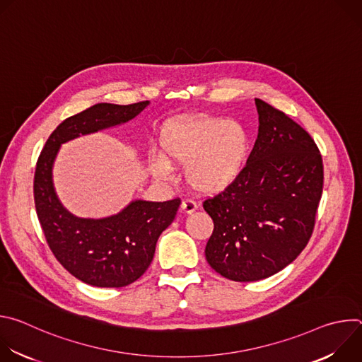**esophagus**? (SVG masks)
<instances>
[{
  "label": "esophagus",
  "instance_id": "1",
  "mask_svg": "<svg viewBox=\"0 0 362 362\" xmlns=\"http://www.w3.org/2000/svg\"><path fill=\"white\" fill-rule=\"evenodd\" d=\"M180 208H182V211H183L185 214H193V212L197 209V204H196V202L192 200V199H183V200H182V204H180Z\"/></svg>",
  "mask_w": 362,
  "mask_h": 362
}]
</instances>
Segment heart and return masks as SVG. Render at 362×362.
<instances>
[{"instance_id":"obj_1","label":"heart","mask_w":362,"mask_h":362,"mask_svg":"<svg viewBox=\"0 0 362 362\" xmlns=\"http://www.w3.org/2000/svg\"><path fill=\"white\" fill-rule=\"evenodd\" d=\"M160 156L150 160L154 175L166 177L169 163L185 166L186 182L199 193L216 194L229 189L243 175L250 136L236 120L193 116L169 123L160 134Z\"/></svg>"}]
</instances>
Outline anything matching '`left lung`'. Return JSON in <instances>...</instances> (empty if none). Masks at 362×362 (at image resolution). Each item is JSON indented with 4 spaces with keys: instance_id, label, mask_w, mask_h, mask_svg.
<instances>
[{
    "instance_id": "8db88e82",
    "label": "left lung",
    "mask_w": 362,
    "mask_h": 362,
    "mask_svg": "<svg viewBox=\"0 0 362 362\" xmlns=\"http://www.w3.org/2000/svg\"><path fill=\"white\" fill-rule=\"evenodd\" d=\"M255 105L259 133L243 175L203 202L214 219L206 261L236 282L265 279L296 259L313 236L324 186L314 139L264 100Z\"/></svg>"
}]
</instances>
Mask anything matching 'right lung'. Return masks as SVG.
<instances>
[{"label": "right lung", "mask_w": 362, "mask_h": 362, "mask_svg": "<svg viewBox=\"0 0 362 362\" xmlns=\"http://www.w3.org/2000/svg\"><path fill=\"white\" fill-rule=\"evenodd\" d=\"M148 101L127 106L100 103L66 119L47 139L35 166L34 202L45 240L56 259L77 279L98 288H122L137 281L148 268L156 242L173 222L180 199L136 200L119 215L80 219L59 202L51 169L60 144L80 134L124 123Z\"/></svg>", "instance_id": "right-lung-1"}]
</instances>
